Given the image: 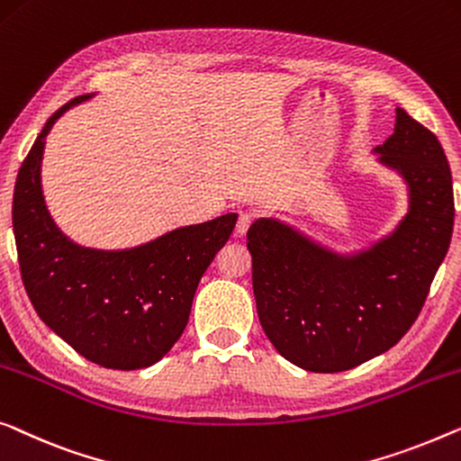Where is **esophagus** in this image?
<instances>
[{"instance_id":"1","label":"esophagus","mask_w":461,"mask_h":461,"mask_svg":"<svg viewBox=\"0 0 461 461\" xmlns=\"http://www.w3.org/2000/svg\"><path fill=\"white\" fill-rule=\"evenodd\" d=\"M251 222H253V214H251V212H241V214H239V220H237V226H235L237 237H243L245 232L249 230Z\"/></svg>"}]
</instances>
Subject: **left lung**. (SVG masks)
<instances>
[{
  "instance_id": "obj_1",
  "label": "left lung",
  "mask_w": 461,
  "mask_h": 461,
  "mask_svg": "<svg viewBox=\"0 0 461 461\" xmlns=\"http://www.w3.org/2000/svg\"><path fill=\"white\" fill-rule=\"evenodd\" d=\"M395 112V132L375 149L408 185V214L391 235L343 256L275 218L247 230L259 322L303 370L343 372L399 343L449 249L456 208L447 156L426 126Z\"/></svg>"
}]
</instances>
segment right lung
I'll use <instances>...</instances> for the list:
<instances>
[{
  "mask_svg": "<svg viewBox=\"0 0 461 461\" xmlns=\"http://www.w3.org/2000/svg\"><path fill=\"white\" fill-rule=\"evenodd\" d=\"M75 97L51 114L20 166L12 226L32 308L59 339L104 368L139 370L159 362L183 335L197 285L237 214L181 226L131 249L72 243L50 216L41 191L45 137Z\"/></svg>",
  "mask_w": 461,
  "mask_h": 461,
  "instance_id": "right-lung-1",
  "label": "right lung"
}]
</instances>
